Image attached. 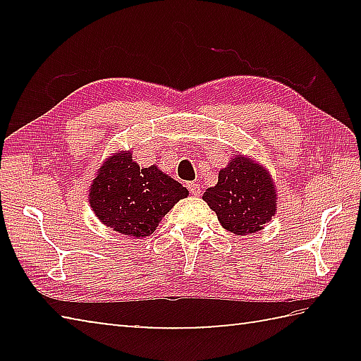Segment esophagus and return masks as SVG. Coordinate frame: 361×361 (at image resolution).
I'll list each match as a JSON object with an SVG mask.
<instances>
[{
  "label": "esophagus",
  "instance_id": "34e87169",
  "mask_svg": "<svg viewBox=\"0 0 361 361\" xmlns=\"http://www.w3.org/2000/svg\"><path fill=\"white\" fill-rule=\"evenodd\" d=\"M188 189H189V192H191L192 195H200V186L197 185V183H189Z\"/></svg>",
  "mask_w": 361,
  "mask_h": 361
}]
</instances>
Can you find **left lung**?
I'll use <instances>...</instances> for the list:
<instances>
[{"label": "left lung", "mask_w": 361, "mask_h": 361, "mask_svg": "<svg viewBox=\"0 0 361 361\" xmlns=\"http://www.w3.org/2000/svg\"><path fill=\"white\" fill-rule=\"evenodd\" d=\"M276 188L267 170L237 156L218 175L216 186L205 189L204 200L224 229L253 234L276 215Z\"/></svg>", "instance_id": "left-lung-1"}]
</instances>
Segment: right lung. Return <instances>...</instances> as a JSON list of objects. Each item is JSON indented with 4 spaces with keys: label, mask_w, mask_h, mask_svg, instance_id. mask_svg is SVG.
Wrapping results in <instances>:
<instances>
[{
    "label": "right lung",
    "mask_w": 361,
    "mask_h": 361,
    "mask_svg": "<svg viewBox=\"0 0 361 361\" xmlns=\"http://www.w3.org/2000/svg\"><path fill=\"white\" fill-rule=\"evenodd\" d=\"M188 189L156 166L140 169L132 152H119L103 164L89 191V202L103 224L124 235L146 237Z\"/></svg>",
    "instance_id": "obj_1"
}]
</instances>
